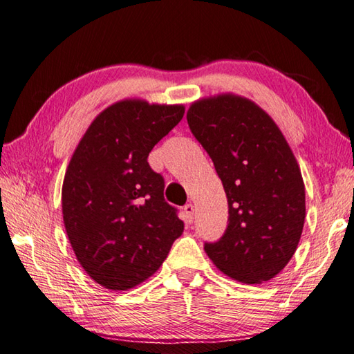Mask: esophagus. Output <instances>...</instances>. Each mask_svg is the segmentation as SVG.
<instances>
[{
    "mask_svg": "<svg viewBox=\"0 0 354 354\" xmlns=\"http://www.w3.org/2000/svg\"><path fill=\"white\" fill-rule=\"evenodd\" d=\"M183 213H185V218H187V222H193L194 219V205L193 203H187V205L183 207Z\"/></svg>",
    "mask_w": 354,
    "mask_h": 354,
    "instance_id": "34e87169",
    "label": "esophagus"
}]
</instances>
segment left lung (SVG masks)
<instances>
[{"label": "left lung", "instance_id": "8db88e82", "mask_svg": "<svg viewBox=\"0 0 354 354\" xmlns=\"http://www.w3.org/2000/svg\"><path fill=\"white\" fill-rule=\"evenodd\" d=\"M187 120L212 157L228 199V227L205 244L221 272L245 284L286 268L305 224V183L275 121L250 99L222 93L197 99Z\"/></svg>", "mask_w": 354, "mask_h": 354}]
</instances>
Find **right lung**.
Instances as JSON below:
<instances>
[{"instance_id": "add662e5", "label": "right lung", "mask_w": 354, "mask_h": 354, "mask_svg": "<svg viewBox=\"0 0 354 354\" xmlns=\"http://www.w3.org/2000/svg\"><path fill=\"white\" fill-rule=\"evenodd\" d=\"M182 104L122 99L86 129L62 185L65 230L79 264L102 288L127 290L147 280L183 233L149 152L177 126Z\"/></svg>"}]
</instances>
